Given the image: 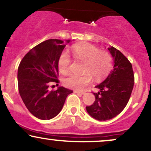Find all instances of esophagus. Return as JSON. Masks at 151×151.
Instances as JSON below:
<instances>
[{
	"mask_svg": "<svg viewBox=\"0 0 151 151\" xmlns=\"http://www.w3.org/2000/svg\"><path fill=\"white\" fill-rule=\"evenodd\" d=\"M74 92L76 93H79V94H81V95H83L84 93V92H83V91H77V90H74Z\"/></svg>",
	"mask_w": 151,
	"mask_h": 151,
	"instance_id": "1",
	"label": "esophagus"
}]
</instances>
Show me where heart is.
<instances>
[{"instance_id": "obj_1", "label": "heart", "mask_w": 151, "mask_h": 151, "mask_svg": "<svg viewBox=\"0 0 151 151\" xmlns=\"http://www.w3.org/2000/svg\"><path fill=\"white\" fill-rule=\"evenodd\" d=\"M74 58L84 62L83 75L71 74L65 78L63 83L67 87L77 91H82L91 83L92 77L101 79L108 75L112 68L113 60L111 55L104 51L100 52L96 47L82 43L75 45L72 49ZM71 59L67 52H64L58 59V68L62 74L69 71Z\"/></svg>"}]
</instances>
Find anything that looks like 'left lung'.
<instances>
[{"label":"left lung","mask_w":151,"mask_h":151,"mask_svg":"<svg viewBox=\"0 0 151 151\" xmlns=\"http://www.w3.org/2000/svg\"><path fill=\"white\" fill-rule=\"evenodd\" d=\"M114 59V70L93 93L95 101L86 106L87 113L98 121H107L119 115L129 102L134 84V75L131 62L114 47L108 48Z\"/></svg>","instance_id":"1"}]
</instances>
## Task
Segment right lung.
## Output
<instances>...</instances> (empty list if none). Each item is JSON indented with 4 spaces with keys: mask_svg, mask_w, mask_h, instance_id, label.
Here are the masks:
<instances>
[{
    "mask_svg": "<svg viewBox=\"0 0 151 151\" xmlns=\"http://www.w3.org/2000/svg\"><path fill=\"white\" fill-rule=\"evenodd\" d=\"M70 41L47 40L30 50L20 62L19 93L29 111L37 119L50 120L58 116L67 96L73 92L63 86L56 91L48 89L51 81L59 83L58 59Z\"/></svg>",
    "mask_w": 151,
    "mask_h": 151,
    "instance_id": "obj_1",
    "label": "right lung"
}]
</instances>
